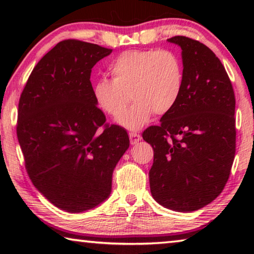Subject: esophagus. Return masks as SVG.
<instances>
[{"mask_svg": "<svg viewBox=\"0 0 254 254\" xmlns=\"http://www.w3.org/2000/svg\"><path fill=\"white\" fill-rule=\"evenodd\" d=\"M128 136H130L131 144H136L141 140V135L140 134H136V133H134V132L128 133Z\"/></svg>", "mask_w": 254, "mask_h": 254, "instance_id": "34e87169", "label": "esophagus"}]
</instances>
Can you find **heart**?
I'll list each match as a JSON object with an SVG mask.
<instances>
[{
  "mask_svg": "<svg viewBox=\"0 0 254 254\" xmlns=\"http://www.w3.org/2000/svg\"><path fill=\"white\" fill-rule=\"evenodd\" d=\"M111 74L113 78L104 77L94 84V97L112 117L121 114L131 98L135 100L118 119L128 130L142 127L153 112L157 115L168 113L182 95L183 64L170 50L126 51L111 65Z\"/></svg>",
  "mask_w": 254,
  "mask_h": 254,
  "instance_id": "heart-1",
  "label": "heart"
}]
</instances>
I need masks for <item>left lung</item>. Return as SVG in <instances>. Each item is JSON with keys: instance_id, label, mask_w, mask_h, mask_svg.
<instances>
[{"instance_id": "left-lung-1", "label": "left lung", "mask_w": 254, "mask_h": 254, "mask_svg": "<svg viewBox=\"0 0 254 254\" xmlns=\"http://www.w3.org/2000/svg\"><path fill=\"white\" fill-rule=\"evenodd\" d=\"M167 41L182 48V95L142 137L153 148L149 180L154 200L189 213L212 203L229 179L235 97L224 66L208 47L183 36Z\"/></svg>"}]
</instances>
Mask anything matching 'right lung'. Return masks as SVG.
Here are the masks:
<instances>
[{"mask_svg": "<svg viewBox=\"0 0 254 254\" xmlns=\"http://www.w3.org/2000/svg\"><path fill=\"white\" fill-rule=\"evenodd\" d=\"M112 49L65 40L47 53L21 94L16 134L25 168L56 207L81 213L109 198L112 175L130 145L127 131L105 126L92 68Z\"/></svg>", "mask_w": 254, "mask_h": 254, "instance_id": "obj_1", "label": "right lung"}]
</instances>
